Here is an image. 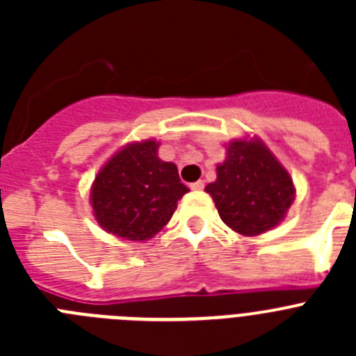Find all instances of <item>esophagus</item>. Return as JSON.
Here are the masks:
<instances>
[{"label": "esophagus", "mask_w": 356, "mask_h": 356, "mask_svg": "<svg viewBox=\"0 0 356 356\" xmlns=\"http://www.w3.org/2000/svg\"><path fill=\"white\" fill-rule=\"evenodd\" d=\"M203 187H205V181L203 180H197L194 181V184H191V188H193V191H201Z\"/></svg>", "instance_id": "1"}]
</instances>
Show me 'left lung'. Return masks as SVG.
<instances>
[{
    "label": "left lung",
    "instance_id": "1",
    "mask_svg": "<svg viewBox=\"0 0 356 356\" xmlns=\"http://www.w3.org/2000/svg\"><path fill=\"white\" fill-rule=\"evenodd\" d=\"M222 221L242 235L275 228L294 201V185L284 165L260 140H234L217 165V180L205 188Z\"/></svg>",
    "mask_w": 356,
    "mask_h": 356
}]
</instances>
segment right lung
<instances>
[{"mask_svg": "<svg viewBox=\"0 0 356 356\" xmlns=\"http://www.w3.org/2000/svg\"><path fill=\"white\" fill-rule=\"evenodd\" d=\"M155 140L115 153L97 172L90 193L96 221L127 241H147L168 225L176 203L188 193L175 163L156 155Z\"/></svg>", "mask_w": 356, "mask_h": 356, "instance_id": "right-lung-1", "label": "right lung"}]
</instances>
